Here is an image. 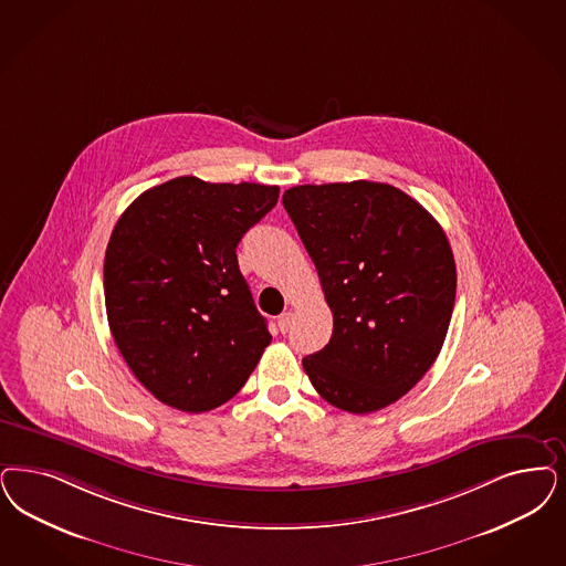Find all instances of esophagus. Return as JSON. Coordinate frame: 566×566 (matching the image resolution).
Segmentation results:
<instances>
[{"instance_id": "esophagus-1", "label": "esophagus", "mask_w": 566, "mask_h": 566, "mask_svg": "<svg viewBox=\"0 0 566 566\" xmlns=\"http://www.w3.org/2000/svg\"><path fill=\"white\" fill-rule=\"evenodd\" d=\"M291 326H293V313H282V315L277 317V328H280L282 334H286V332L291 331Z\"/></svg>"}]
</instances>
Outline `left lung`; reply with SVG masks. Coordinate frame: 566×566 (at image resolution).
Wrapping results in <instances>:
<instances>
[{"label": "left lung", "mask_w": 566, "mask_h": 566, "mask_svg": "<svg viewBox=\"0 0 566 566\" xmlns=\"http://www.w3.org/2000/svg\"><path fill=\"white\" fill-rule=\"evenodd\" d=\"M315 263L334 328L303 368L328 403L382 410L429 371L455 303V261L434 217L378 181L294 186L282 196Z\"/></svg>", "instance_id": "8db88e82"}]
</instances>
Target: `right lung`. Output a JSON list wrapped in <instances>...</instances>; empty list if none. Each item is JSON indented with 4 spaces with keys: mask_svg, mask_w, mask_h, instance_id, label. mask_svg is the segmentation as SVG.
<instances>
[{
    "mask_svg": "<svg viewBox=\"0 0 566 566\" xmlns=\"http://www.w3.org/2000/svg\"><path fill=\"white\" fill-rule=\"evenodd\" d=\"M277 195V186L184 176L120 214L104 256L108 326L129 370L165 406H223L272 343L235 247Z\"/></svg>",
    "mask_w": 566,
    "mask_h": 566,
    "instance_id": "1",
    "label": "right lung"
}]
</instances>
